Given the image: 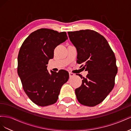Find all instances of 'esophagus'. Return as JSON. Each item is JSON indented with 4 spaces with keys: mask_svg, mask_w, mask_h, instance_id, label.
<instances>
[{
    "mask_svg": "<svg viewBox=\"0 0 131 131\" xmlns=\"http://www.w3.org/2000/svg\"><path fill=\"white\" fill-rule=\"evenodd\" d=\"M69 77H73L75 76V74H74V73H73L69 72Z\"/></svg>",
    "mask_w": 131,
    "mask_h": 131,
    "instance_id": "1",
    "label": "esophagus"
}]
</instances>
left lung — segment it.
Segmentation results:
<instances>
[{
  "label": "left lung",
  "mask_w": 131,
  "mask_h": 131,
  "mask_svg": "<svg viewBox=\"0 0 131 131\" xmlns=\"http://www.w3.org/2000/svg\"><path fill=\"white\" fill-rule=\"evenodd\" d=\"M70 41L76 47L77 62L83 64L89 74L83 79L75 94L80 104L96 106L104 101L112 91L117 73L116 58L105 38L90 29L68 31ZM81 66V67H82Z\"/></svg>",
  "instance_id": "left-lung-1"
}]
</instances>
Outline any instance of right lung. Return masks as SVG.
Wrapping results in <instances>:
<instances>
[{"label":"right lung","mask_w":131,"mask_h":131,"mask_svg":"<svg viewBox=\"0 0 131 131\" xmlns=\"http://www.w3.org/2000/svg\"><path fill=\"white\" fill-rule=\"evenodd\" d=\"M68 39L65 31L41 28L33 31L23 42L18 55L17 73L23 89L30 100L41 106L50 105L58 100L63 85L68 80L69 73L47 70L54 50Z\"/></svg>","instance_id":"right-lung-1"}]
</instances>
